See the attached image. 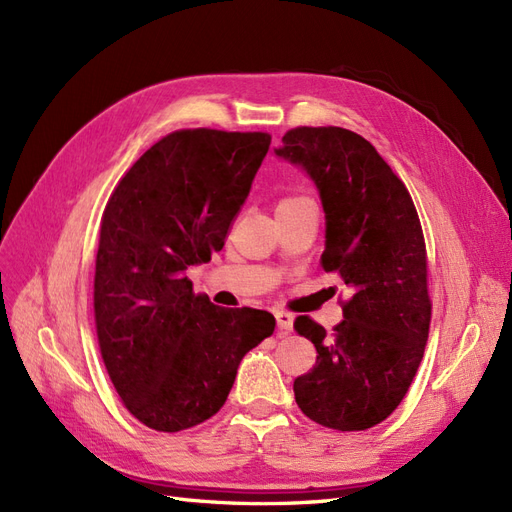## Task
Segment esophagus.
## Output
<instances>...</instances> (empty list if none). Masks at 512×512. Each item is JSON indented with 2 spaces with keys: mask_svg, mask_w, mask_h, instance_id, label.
Masks as SVG:
<instances>
[{
  "mask_svg": "<svg viewBox=\"0 0 512 512\" xmlns=\"http://www.w3.org/2000/svg\"><path fill=\"white\" fill-rule=\"evenodd\" d=\"M275 320H277V329L280 333H290L292 324H294V316L288 312H275Z\"/></svg>",
  "mask_w": 512,
  "mask_h": 512,
  "instance_id": "1",
  "label": "esophagus"
}]
</instances>
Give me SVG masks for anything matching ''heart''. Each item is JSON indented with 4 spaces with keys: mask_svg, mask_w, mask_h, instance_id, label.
Returning a JSON list of instances; mask_svg holds the SVG:
<instances>
[{
    "mask_svg": "<svg viewBox=\"0 0 512 512\" xmlns=\"http://www.w3.org/2000/svg\"><path fill=\"white\" fill-rule=\"evenodd\" d=\"M301 203H312V198L307 196H284L280 203H277V209L282 207H292V205H301Z\"/></svg>",
    "mask_w": 512,
    "mask_h": 512,
    "instance_id": "obj_1",
    "label": "heart"
}]
</instances>
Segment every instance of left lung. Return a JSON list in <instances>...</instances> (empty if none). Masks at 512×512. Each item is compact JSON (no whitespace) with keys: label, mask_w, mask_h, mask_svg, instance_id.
<instances>
[{"label":"left lung","mask_w":512,"mask_h":512,"mask_svg":"<svg viewBox=\"0 0 512 512\" xmlns=\"http://www.w3.org/2000/svg\"><path fill=\"white\" fill-rule=\"evenodd\" d=\"M275 153L314 179L327 220L320 265L352 288L333 333L307 316L294 329L316 365L294 380L305 416L337 431L382 423L421 365L431 299L427 250L412 196L376 147L344 128H292Z\"/></svg>","instance_id":"1"}]
</instances>
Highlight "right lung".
Returning a JSON list of instances; mask_svg holds the SVG:
<instances>
[{"label":"right lung","mask_w":512,"mask_h":512,"mask_svg":"<svg viewBox=\"0 0 512 512\" xmlns=\"http://www.w3.org/2000/svg\"><path fill=\"white\" fill-rule=\"evenodd\" d=\"M267 132L177 130L138 158L104 207L94 316L104 367L143 425L175 433L205 423L235 384L243 356L275 318L196 294L188 267L220 252Z\"/></svg>","instance_id":"obj_1"}]
</instances>
